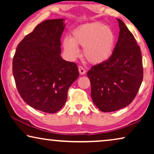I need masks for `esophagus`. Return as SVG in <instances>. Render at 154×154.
Wrapping results in <instances>:
<instances>
[{"label": "esophagus", "instance_id": "obj_1", "mask_svg": "<svg viewBox=\"0 0 154 154\" xmlns=\"http://www.w3.org/2000/svg\"><path fill=\"white\" fill-rule=\"evenodd\" d=\"M79 73H80V74H81V75H83V74H85V73H86L85 69H84L83 66H79Z\"/></svg>", "mask_w": 154, "mask_h": 154}]
</instances>
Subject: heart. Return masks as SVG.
I'll use <instances>...</instances> for the list:
<instances>
[{
	"label": "heart",
	"instance_id": "heart-1",
	"mask_svg": "<svg viewBox=\"0 0 154 154\" xmlns=\"http://www.w3.org/2000/svg\"><path fill=\"white\" fill-rule=\"evenodd\" d=\"M116 37L111 28L100 22H93L79 27L71 38L63 41V48L71 60L79 54L78 47L83 48V54L92 64H100L111 56L114 49Z\"/></svg>",
	"mask_w": 154,
	"mask_h": 154
}]
</instances>
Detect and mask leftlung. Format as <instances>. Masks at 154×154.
<instances>
[{
  "mask_svg": "<svg viewBox=\"0 0 154 154\" xmlns=\"http://www.w3.org/2000/svg\"><path fill=\"white\" fill-rule=\"evenodd\" d=\"M120 32L111 56L92 66L87 75L91 83V97L103 112L119 110L135 97L143 79L140 46L123 21L117 19Z\"/></svg>",
  "mask_w": 154,
  "mask_h": 154,
  "instance_id": "left-lung-1",
  "label": "left lung"
}]
</instances>
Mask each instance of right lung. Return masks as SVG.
<instances>
[{
  "label": "right lung",
  "mask_w": 154,
  "mask_h": 154,
  "mask_svg": "<svg viewBox=\"0 0 154 154\" xmlns=\"http://www.w3.org/2000/svg\"><path fill=\"white\" fill-rule=\"evenodd\" d=\"M63 19L37 25L18 44L12 60V73L21 97L29 106L54 113L67 100L70 86L79 76L74 62L61 57Z\"/></svg>",
  "instance_id": "right-lung-1"
}]
</instances>
